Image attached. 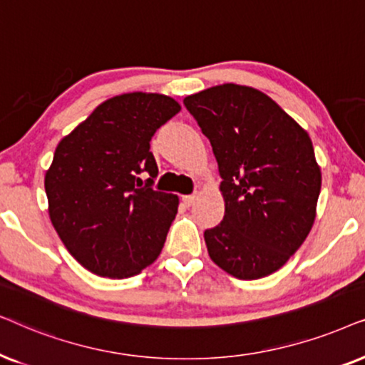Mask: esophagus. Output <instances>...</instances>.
I'll use <instances>...</instances> for the list:
<instances>
[{
  "label": "esophagus",
  "mask_w": 365,
  "mask_h": 365,
  "mask_svg": "<svg viewBox=\"0 0 365 365\" xmlns=\"http://www.w3.org/2000/svg\"><path fill=\"white\" fill-rule=\"evenodd\" d=\"M182 200H183V203H185V205L190 207V205H193V203H195L197 195H195V193H192V195H183Z\"/></svg>",
  "instance_id": "obj_1"
}]
</instances>
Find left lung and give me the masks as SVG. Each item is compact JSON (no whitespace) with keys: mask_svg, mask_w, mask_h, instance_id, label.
Returning a JSON list of instances; mask_svg holds the SVG:
<instances>
[{"mask_svg":"<svg viewBox=\"0 0 365 365\" xmlns=\"http://www.w3.org/2000/svg\"><path fill=\"white\" fill-rule=\"evenodd\" d=\"M183 105L210 140L222 177L225 215L203 233L208 255L237 279L270 275L312 228L322 183L312 140L250 86H212Z\"/></svg>","mask_w":365,"mask_h":365,"instance_id":"1","label":"left lung"}]
</instances>
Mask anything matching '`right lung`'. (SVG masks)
Instances as JSON below:
<instances>
[{"instance_id":"add662e5","label":"right lung","mask_w":365,"mask_h":365,"mask_svg":"<svg viewBox=\"0 0 365 365\" xmlns=\"http://www.w3.org/2000/svg\"><path fill=\"white\" fill-rule=\"evenodd\" d=\"M178 111L165 95L113 96L58 143L45 177L48 210L86 270L125 279L162 252L178 197L153 188L158 167L150 140ZM142 173H149L145 182Z\"/></svg>"}]
</instances>
